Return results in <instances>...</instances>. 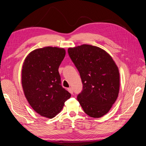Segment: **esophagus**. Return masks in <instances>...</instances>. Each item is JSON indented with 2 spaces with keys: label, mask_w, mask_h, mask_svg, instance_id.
<instances>
[{
  "label": "esophagus",
  "mask_w": 146,
  "mask_h": 146,
  "mask_svg": "<svg viewBox=\"0 0 146 146\" xmlns=\"http://www.w3.org/2000/svg\"><path fill=\"white\" fill-rule=\"evenodd\" d=\"M68 91L70 92V94H72L73 93V90H72V88H69L68 89Z\"/></svg>",
  "instance_id": "34e87169"
}]
</instances>
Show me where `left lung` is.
I'll return each mask as SVG.
<instances>
[{
    "label": "left lung",
    "instance_id": "obj_1",
    "mask_svg": "<svg viewBox=\"0 0 146 146\" xmlns=\"http://www.w3.org/2000/svg\"><path fill=\"white\" fill-rule=\"evenodd\" d=\"M68 53L83 83L78 101L88 116L102 117L117 98L120 87L118 67L108 53L99 47L83 44L69 47Z\"/></svg>",
    "mask_w": 146,
    "mask_h": 146
}]
</instances>
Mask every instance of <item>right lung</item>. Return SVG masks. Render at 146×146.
<instances>
[{"instance_id": "1", "label": "right lung", "mask_w": 146, "mask_h": 146, "mask_svg": "<svg viewBox=\"0 0 146 146\" xmlns=\"http://www.w3.org/2000/svg\"><path fill=\"white\" fill-rule=\"evenodd\" d=\"M65 55L64 48L44 47L30 52L23 63L21 83L25 97L43 117L56 116L71 96L61 86L58 72Z\"/></svg>"}]
</instances>
